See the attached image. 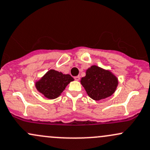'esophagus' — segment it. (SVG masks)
<instances>
[{
	"label": "esophagus",
	"mask_w": 150,
	"mask_h": 150,
	"mask_svg": "<svg viewBox=\"0 0 150 150\" xmlns=\"http://www.w3.org/2000/svg\"><path fill=\"white\" fill-rule=\"evenodd\" d=\"M74 79L78 81H79V79H80V76H74Z\"/></svg>",
	"instance_id": "34e87169"
}]
</instances>
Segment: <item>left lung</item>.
Returning a JSON list of instances; mask_svg holds the SVG:
<instances>
[{"label":"left lung","instance_id":"1","mask_svg":"<svg viewBox=\"0 0 150 150\" xmlns=\"http://www.w3.org/2000/svg\"><path fill=\"white\" fill-rule=\"evenodd\" d=\"M81 83L89 97L100 100L114 93L118 85V80L109 70L93 65L86 70Z\"/></svg>","mask_w":150,"mask_h":150}]
</instances>
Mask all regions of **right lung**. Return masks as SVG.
<instances>
[{
    "mask_svg": "<svg viewBox=\"0 0 150 150\" xmlns=\"http://www.w3.org/2000/svg\"><path fill=\"white\" fill-rule=\"evenodd\" d=\"M74 80L69 74L50 69L35 82L37 90L49 99H54L59 96L67 86Z\"/></svg>",
    "mask_w": 150,
    "mask_h": 150,
    "instance_id": "add662e5",
    "label": "right lung"
}]
</instances>
